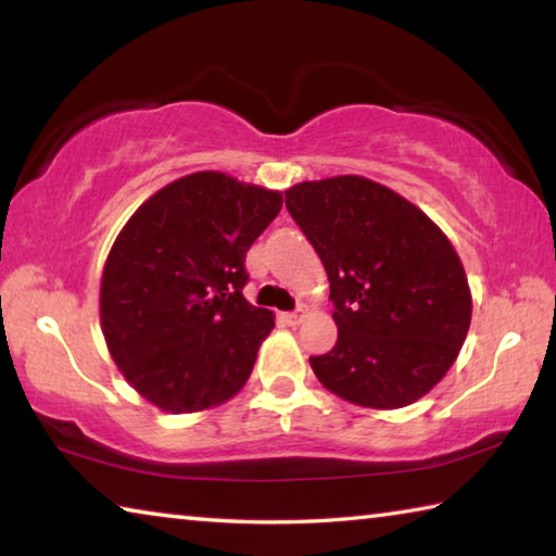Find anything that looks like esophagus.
<instances>
[{
  "label": "esophagus",
  "instance_id": "1",
  "mask_svg": "<svg viewBox=\"0 0 556 556\" xmlns=\"http://www.w3.org/2000/svg\"><path fill=\"white\" fill-rule=\"evenodd\" d=\"M279 318H281V321H285L287 326H299L301 321H304V312H294V314H281Z\"/></svg>",
  "mask_w": 556,
  "mask_h": 556
}]
</instances>
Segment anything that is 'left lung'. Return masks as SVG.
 <instances>
[{
  "label": "left lung",
  "instance_id": "8db88e82",
  "mask_svg": "<svg viewBox=\"0 0 556 556\" xmlns=\"http://www.w3.org/2000/svg\"><path fill=\"white\" fill-rule=\"evenodd\" d=\"M285 193L331 281L338 341L308 357L318 382L370 409L425 397L470 326L473 301L454 244L425 211L365 176L304 181Z\"/></svg>",
  "mask_w": 556,
  "mask_h": 556
}]
</instances>
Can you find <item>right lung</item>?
Here are the masks:
<instances>
[{
  "instance_id": "add662e5",
  "label": "right lung",
  "mask_w": 556,
  "mask_h": 556,
  "mask_svg": "<svg viewBox=\"0 0 556 556\" xmlns=\"http://www.w3.org/2000/svg\"><path fill=\"white\" fill-rule=\"evenodd\" d=\"M281 193L223 172L176 178L119 230L100 281V324L119 372L172 414L228 402L275 314L242 296L244 255Z\"/></svg>"
}]
</instances>
